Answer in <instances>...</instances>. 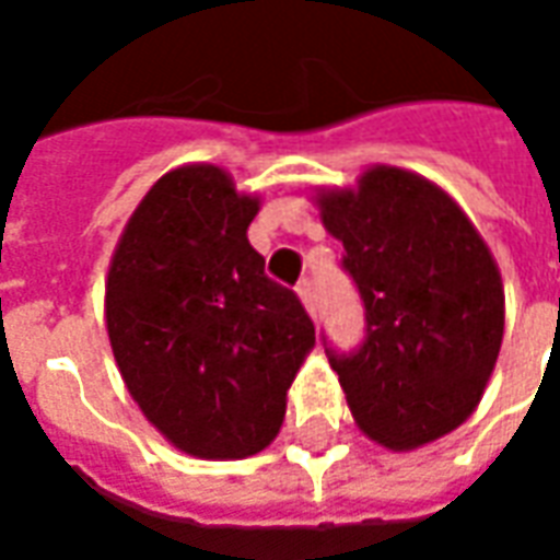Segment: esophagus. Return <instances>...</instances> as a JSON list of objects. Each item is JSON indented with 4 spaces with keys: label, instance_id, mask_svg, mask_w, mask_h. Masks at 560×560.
Returning a JSON list of instances; mask_svg holds the SVG:
<instances>
[{
    "label": "esophagus",
    "instance_id": "esophagus-1",
    "mask_svg": "<svg viewBox=\"0 0 560 560\" xmlns=\"http://www.w3.org/2000/svg\"><path fill=\"white\" fill-rule=\"evenodd\" d=\"M296 293H300V300H303L305 305V312L308 315H315V308H317V300H315V284L308 279H303L300 284H296Z\"/></svg>",
    "mask_w": 560,
    "mask_h": 560
}]
</instances>
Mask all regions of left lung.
Returning <instances> with one entry per match:
<instances>
[{
  "label": "left lung",
  "mask_w": 560,
  "mask_h": 560,
  "mask_svg": "<svg viewBox=\"0 0 560 560\" xmlns=\"http://www.w3.org/2000/svg\"><path fill=\"white\" fill-rule=\"evenodd\" d=\"M317 207L365 308L363 345L327 348L353 420L389 450L438 441L480 405L504 339L489 245L446 191L387 164Z\"/></svg>",
  "instance_id": "obj_1"
}]
</instances>
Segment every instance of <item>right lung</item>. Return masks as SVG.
I'll use <instances>...</instances> for the list:
<instances>
[{
    "mask_svg": "<svg viewBox=\"0 0 560 560\" xmlns=\"http://www.w3.org/2000/svg\"><path fill=\"white\" fill-rule=\"evenodd\" d=\"M260 200L215 164L164 173L119 236L104 315L131 399L173 446L245 458L279 434L315 348L300 296L248 243Z\"/></svg>",
    "mask_w": 560,
    "mask_h": 560,
    "instance_id": "1",
    "label": "right lung"
}]
</instances>
